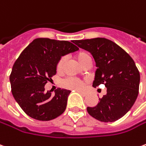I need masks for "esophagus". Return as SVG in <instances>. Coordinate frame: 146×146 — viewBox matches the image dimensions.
<instances>
[{
  "label": "esophagus",
  "instance_id": "34e87169",
  "mask_svg": "<svg viewBox=\"0 0 146 146\" xmlns=\"http://www.w3.org/2000/svg\"><path fill=\"white\" fill-rule=\"evenodd\" d=\"M77 92H79L80 94L82 95V96H87L88 94V92H84V91H81V90H76Z\"/></svg>",
  "mask_w": 146,
  "mask_h": 146
}]
</instances>
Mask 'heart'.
Listing matches in <instances>:
<instances>
[{
  "label": "heart",
  "instance_id": "1",
  "mask_svg": "<svg viewBox=\"0 0 146 146\" xmlns=\"http://www.w3.org/2000/svg\"><path fill=\"white\" fill-rule=\"evenodd\" d=\"M76 60L78 61V62L80 63V65L83 66L84 63L87 62L88 60H90L91 58L89 54L86 53V52H79L76 55ZM63 65H64V58H61L60 61L58 63V66H57V69L58 71H61L62 70ZM63 84L67 88H80L83 85V81L82 80H79L77 78H73V77H70L68 79H66L64 82Z\"/></svg>",
  "mask_w": 146,
  "mask_h": 146
}]
</instances>
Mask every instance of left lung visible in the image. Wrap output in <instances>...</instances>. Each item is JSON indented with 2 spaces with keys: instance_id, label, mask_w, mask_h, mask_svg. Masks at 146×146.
Returning <instances> with one entry per match:
<instances>
[{
  "instance_id": "8db88e82",
  "label": "left lung",
  "mask_w": 146,
  "mask_h": 146,
  "mask_svg": "<svg viewBox=\"0 0 146 146\" xmlns=\"http://www.w3.org/2000/svg\"><path fill=\"white\" fill-rule=\"evenodd\" d=\"M73 43L90 52L97 69L93 87L104 84L107 94L88 114L99 121L115 122L126 115L137 100L140 73L132 58L115 42L105 38L73 40Z\"/></svg>"
}]
</instances>
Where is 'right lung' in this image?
Instances as JSON below:
<instances>
[{
    "instance_id": "obj_1",
    "label": "right lung",
    "mask_w": 146,
    "mask_h": 146,
    "mask_svg": "<svg viewBox=\"0 0 146 146\" xmlns=\"http://www.w3.org/2000/svg\"><path fill=\"white\" fill-rule=\"evenodd\" d=\"M68 41L35 38L24 49L9 77L12 93L23 111L32 119L49 121L65 111L70 90L45 91V84L57 73L62 57L78 50Z\"/></svg>"
}]
</instances>
